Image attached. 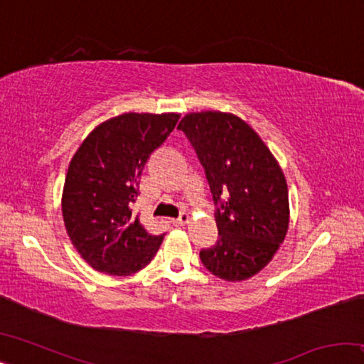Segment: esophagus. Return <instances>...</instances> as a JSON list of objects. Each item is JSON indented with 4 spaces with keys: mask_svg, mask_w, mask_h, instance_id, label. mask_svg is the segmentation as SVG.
Returning <instances> with one entry per match:
<instances>
[{
    "mask_svg": "<svg viewBox=\"0 0 364 364\" xmlns=\"http://www.w3.org/2000/svg\"><path fill=\"white\" fill-rule=\"evenodd\" d=\"M188 221H189L188 213H181L178 218H171V223H173L175 226H183V225H186Z\"/></svg>",
    "mask_w": 364,
    "mask_h": 364,
    "instance_id": "esophagus-1",
    "label": "esophagus"
}]
</instances>
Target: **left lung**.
I'll return each mask as SVG.
<instances>
[{"mask_svg": "<svg viewBox=\"0 0 364 364\" xmlns=\"http://www.w3.org/2000/svg\"><path fill=\"white\" fill-rule=\"evenodd\" d=\"M197 152L213 194L218 241L200 260L225 281H245L271 262L289 228V191L278 160L237 115L191 112L178 125Z\"/></svg>", "mask_w": 364, "mask_h": 364, "instance_id": "obj_1", "label": "left lung"}]
</instances>
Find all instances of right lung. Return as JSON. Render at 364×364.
<instances>
[{
	"label": "right lung",
	"mask_w": 364,
	"mask_h": 364,
	"mask_svg": "<svg viewBox=\"0 0 364 364\" xmlns=\"http://www.w3.org/2000/svg\"><path fill=\"white\" fill-rule=\"evenodd\" d=\"M180 114L112 117L97 125L67 170L63 217L73 247L101 273L130 276L157 254L164 234H151L133 213L151 154L164 144Z\"/></svg>",
	"instance_id": "right-lung-1"
}]
</instances>
